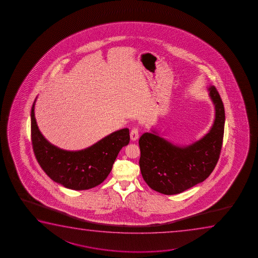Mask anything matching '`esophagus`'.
<instances>
[{
    "label": "esophagus",
    "mask_w": 258,
    "mask_h": 258,
    "mask_svg": "<svg viewBox=\"0 0 258 258\" xmlns=\"http://www.w3.org/2000/svg\"><path fill=\"white\" fill-rule=\"evenodd\" d=\"M139 137V131L137 127H134L131 131V138L132 141H136Z\"/></svg>",
    "instance_id": "obj_1"
}]
</instances>
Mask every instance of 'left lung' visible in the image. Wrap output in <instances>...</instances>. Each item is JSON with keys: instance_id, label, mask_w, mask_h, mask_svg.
Segmentation results:
<instances>
[{"instance_id": "obj_1", "label": "left lung", "mask_w": 258, "mask_h": 258, "mask_svg": "<svg viewBox=\"0 0 258 258\" xmlns=\"http://www.w3.org/2000/svg\"><path fill=\"white\" fill-rule=\"evenodd\" d=\"M215 106L211 131L199 141L179 147L153 133L139 138V166L145 182L164 195L179 194L208 178L219 161L225 126L222 99L214 86L209 88Z\"/></svg>"}]
</instances>
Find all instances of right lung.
<instances>
[{
  "mask_svg": "<svg viewBox=\"0 0 258 258\" xmlns=\"http://www.w3.org/2000/svg\"><path fill=\"white\" fill-rule=\"evenodd\" d=\"M35 101L31 111V137L36 159L44 172L53 181L74 190L90 189L102 183L120 149L130 143L128 128L115 131L85 150L64 151L51 145L40 133L34 115Z\"/></svg>",
  "mask_w": 258,
  "mask_h": 258,
  "instance_id": "obj_1",
  "label": "right lung"
}]
</instances>
